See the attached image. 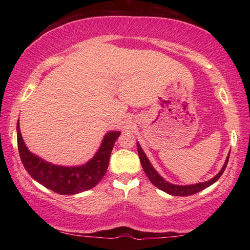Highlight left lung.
<instances>
[{
	"label": "left lung",
	"mask_w": 250,
	"mask_h": 250,
	"mask_svg": "<svg viewBox=\"0 0 250 250\" xmlns=\"http://www.w3.org/2000/svg\"><path fill=\"white\" fill-rule=\"evenodd\" d=\"M136 146H138V153H139L140 162H141L142 168H143V170H145V173L146 174V176H148L150 182H151L155 187L158 188V189L163 190L164 192L172 194V196H181V197L191 196V194L199 192V191L206 189V188H208L213 183L216 182V181L222 176V174H223L225 167H227V165H228L229 157H230V152H229V155L227 157V159H225V163H224L223 167H222V169L213 177V179H210L209 181H206V182H201V183H196V184H189V186H177V184L167 182V181L164 179L163 176H160L158 172L153 168V166L151 165V163H150L148 157L146 156V153H145V151H143V149L141 148V146H140L139 142H136Z\"/></svg>",
	"instance_id": "left-lung-1"
}]
</instances>
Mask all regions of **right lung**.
Masks as SVG:
<instances>
[{"mask_svg":"<svg viewBox=\"0 0 250 250\" xmlns=\"http://www.w3.org/2000/svg\"><path fill=\"white\" fill-rule=\"evenodd\" d=\"M119 135V131L108 132L95 155L83 165L60 166L30 152L23 142L19 121L17 123V141L23 167L34 180L59 194H76L97 186L107 173L111 150Z\"/></svg>","mask_w":250,"mask_h":250,"instance_id":"obj_1","label":"right lung"}]
</instances>
